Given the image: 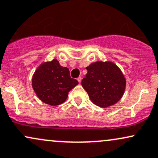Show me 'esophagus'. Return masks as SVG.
I'll return each mask as SVG.
<instances>
[{
    "instance_id": "esophagus-1",
    "label": "esophagus",
    "mask_w": 158,
    "mask_h": 158,
    "mask_svg": "<svg viewBox=\"0 0 158 158\" xmlns=\"http://www.w3.org/2000/svg\"><path fill=\"white\" fill-rule=\"evenodd\" d=\"M77 80H78V81H79V84H80L81 81V77H79L78 78V79H77Z\"/></svg>"
}]
</instances>
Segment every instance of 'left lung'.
Segmentation results:
<instances>
[{
  "label": "left lung",
  "mask_w": 158,
  "mask_h": 158,
  "mask_svg": "<svg viewBox=\"0 0 158 158\" xmlns=\"http://www.w3.org/2000/svg\"><path fill=\"white\" fill-rule=\"evenodd\" d=\"M86 69L87 73L81 81V86L94 104L107 108L122 98L126 89V79L114 62L97 61Z\"/></svg>",
  "instance_id": "8db88e82"
}]
</instances>
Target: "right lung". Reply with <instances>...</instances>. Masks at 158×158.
Listing matches in <instances>:
<instances>
[{"label": "right lung", "mask_w": 158, "mask_h": 158, "mask_svg": "<svg viewBox=\"0 0 158 158\" xmlns=\"http://www.w3.org/2000/svg\"><path fill=\"white\" fill-rule=\"evenodd\" d=\"M77 80L70 77L69 69L62 67L56 59L38 66L31 79L33 90L40 100L51 106L62 104Z\"/></svg>", "instance_id": "add662e5"}]
</instances>
